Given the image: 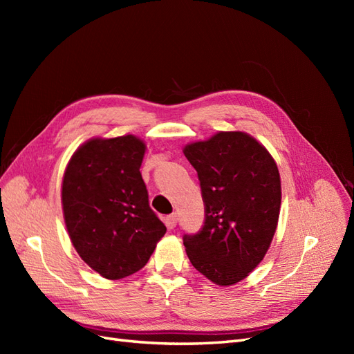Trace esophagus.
Here are the masks:
<instances>
[{
    "label": "esophagus",
    "instance_id": "obj_1",
    "mask_svg": "<svg viewBox=\"0 0 354 354\" xmlns=\"http://www.w3.org/2000/svg\"><path fill=\"white\" fill-rule=\"evenodd\" d=\"M165 224L168 229H174L176 224H177V214H171V216H168L165 218Z\"/></svg>",
    "mask_w": 354,
    "mask_h": 354
}]
</instances>
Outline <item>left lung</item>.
<instances>
[{
    "instance_id": "obj_1",
    "label": "left lung",
    "mask_w": 354,
    "mask_h": 354,
    "mask_svg": "<svg viewBox=\"0 0 354 354\" xmlns=\"http://www.w3.org/2000/svg\"><path fill=\"white\" fill-rule=\"evenodd\" d=\"M183 153L201 181L205 221L185 234L192 266L220 286L243 281L269 251L281 212V176L269 151L243 131H218Z\"/></svg>"
}]
</instances>
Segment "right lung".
I'll list each match as a JSON object with an SVG mask.
<instances>
[{"label": "right lung", "mask_w": 354, "mask_h": 354, "mask_svg": "<svg viewBox=\"0 0 354 354\" xmlns=\"http://www.w3.org/2000/svg\"><path fill=\"white\" fill-rule=\"evenodd\" d=\"M146 143L133 134L93 137L71 156L62 208L73 248L94 272L118 281L146 266L167 227L149 207L140 167Z\"/></svg>", "instance_id": "right-lung-1"}]
</instances>
